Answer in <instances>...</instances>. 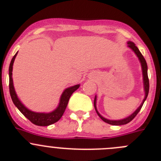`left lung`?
I'll return each mask as SVG.
<instances>
[{
    "mask_svg": "<svg viewBox=\"0 0 161 161\" xmlns=\"http://www.w3.org/2000/svg\"><path fill=\"white\" fill-rule=\"evenodd\" d=\"M127 45H128L129 47H130V49H131L135 53V54H136L137 57H138V59H139L140 62H141L142 68L143 81H144V87H145V92H146V96H145V98H144V100H143L142 103L141 104V105L138 108V109H137V110L135 111L133 114H131V115H130V116L127 117V118H125V119H121V120H109V119H107L104 118L103 116H101V115L99 114V112H97V108H96V100L97 99H96V97H95L94 101H93V104H94V108H95V110H96L97 113V115H99L100 118H101V119L104 121V122L107 123V124H111V125H115V126L124 125V124H128V123H130V121H131V120L133 119L135 116H136L137 114L139 112V111L141 110V108H142V107L143 104H144L145 101H146V99L147 98L148 93H149V78H148V72H147L148 68H147V64H146V60H145V58H144V57L142 56V54L140 53L139 49H138V47H137V46L135 45V43L131 42H127Z\"/></svg>",
    "mask_w": 161,
    "mask_h": 161,
    "instance_id": "1",
    "label": "left lung"
}]
</instances>
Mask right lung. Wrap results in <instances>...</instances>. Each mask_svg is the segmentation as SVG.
<instances>
[{
	"mask_svg": "<svg viewBox=\"0 0 161 161\" xmlns=\"http://www.w3.org/2000/svg\"><path fill=\"white\" fill-rule=\"evenodd\" d=\"M17 53H18V52L15 54L13 58L12 59L10 66H9V92H10L11 97H12L14 104L16 106L17 108L22 112V114L26 118H27L32 124H35V125L49 126L57 122L61 118L65 109H66L68 101L70 99V97L79 88V85H75L74 86L69 87V88L66 89L63 92L61 97H60V104H59L57 108L54 110L53 112H50V113H37V112H34L29 110L19 100L18 97H17L16 93H15V89H14L13 81H12V66H13L14 60H15Z\"/></svg>",
	"mask_w": 161,
	"mask_h": 161,
	"instance_id": "1",
	"label": "right lung"
}]
</instances>
